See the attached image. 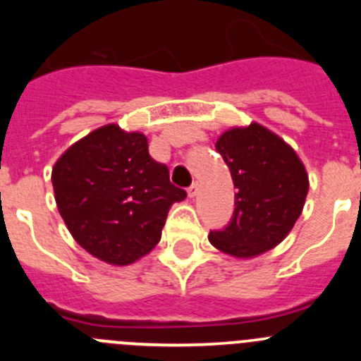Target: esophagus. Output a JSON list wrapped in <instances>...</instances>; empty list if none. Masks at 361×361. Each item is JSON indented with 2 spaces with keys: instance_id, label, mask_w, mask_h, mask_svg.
I'll list each match as a JSON object with an SVG mask.
<instances>
[{
  "instance_id": "obj_1",
  "label": "esophagus",
  "mask_w": 361,
  "mask_h": 361,
  "mask_svg": "<svg viewBox=\"0 0 361 361\" xmlns=\"http://www.w3.org/2000/svg\"><path fill=\"white\" fill-rule=\"evenodd\" d=\"M197 193H199V184L193 183L190 188H188V197L193 199V197H197Z\"/></svg>"
}]
</instances>
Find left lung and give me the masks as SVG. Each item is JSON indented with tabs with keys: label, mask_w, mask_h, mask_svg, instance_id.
Returning <instances> with one entry per match:
<instances>
[{
	"label": "left lung",
	"mask_w": 361,
	"mask_h": 361,
	"mask_svg": "<svg viewBox=\"0 0 361 361\" xmlns=\"http://www.w3.org/2000/svg\"><path fill=\"white\" fill-rule=\"evenodd\" d=\"M216 152L231 171L233 220L209 242L233 258H257L288 237L304 209L309 175L291 145L264 124L231 126L216 139Z\"/></svg>",
	"instance_id": "left-lung-1"
}]
</instances>
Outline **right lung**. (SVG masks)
<instances>
[{
  "mask_svg": "<svg viewBox=\"0 0 361 361\" xmlns=\"http://www.w3.org/2000/svg\"><path fill=\"white\" fill-rule=\"evenodd\" d=\"M59 215L73 240L110 266H130L159 244L166 216L186 191L153 161L148 139L104 124L73 142L52 168Z\"/></svg>",
  "mask_w": 361,
  "mask_h": 361,
  "instance_id": "right-lung-1",
  "label": "right lung"
}]
</instances>
